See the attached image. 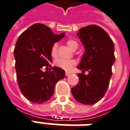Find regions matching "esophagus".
Masks as SVG:
<instances>
[{"mask_svg": "<svg viewBox=\"0 0 130 130\" xmlns=\"http://www.w3.org/2000/svg\"><path fill=\"white\" fill-rule=\"evenodd\" d=\"M70 72H65V75H66V76H69V75H70Z\"/></svg>", "mask_w": 130, "mask_h": 130, "instance_id": "1", "label": "esophagus"}]
</instances>
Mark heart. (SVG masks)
<instances>
[{"instance_id": "b5f03b06", "label": "heart", "mask_w": 130, "mask_h": 130, "mask_svg": "<svg viewBox=\"0 0 130 130\" xmlns=\"http://www.w3.org/2000/svg\"><path fill=\"white\" fill-rule=\"evenodd\" d=\"M67 44L72 50L77 48L78 47V43L73 40H68ZM57 49H58V44H57V43H55L53 44L51 49V55L53 56H55L57 54ZM55 65L58 66V68L63 69L64 70L70 71L72 70L73 65H75V61L73 60H65L62 59V58H58V59L56 60Z\"/></svg>"}]
</instances>
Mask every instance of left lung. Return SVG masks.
<instances>
[{
	"label": "left lung",
	"instance_id": "obj_1",
	"mask_svg": "<svg viewBox=\"0 0 130 130\" xmlns=\"http://www.w3.org/2000/svg\"><path fill=\"white\" fill-rule=\"evenodd\" d=\"M77 36L84 46L85 52L77 68L79 82L71 91L79 103L93 104L105 95L112 75L115 61L114 44L108 33L97 25L82 28ZM86 71L89 74L86 75Z\"/></svg>",
	"mask_w": 130,
	"mask_h": 130
}]
</instances>
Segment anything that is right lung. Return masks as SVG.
<instances>
[{
  "label": "right lung",
  "mask_w": 130,
  "mask_h": 130,
  "mask_svg": "<svg viewBox=\"0 0 130 130\" xmlns=\"http://www.w3.org/2000/svg\"><path fill=\"white\" fill-rule=\"evenodd\" d=\"M64 37L65 32L55 35L42 24H33L19 37L14 50L17 79L21 93L31 102L48 101L56 84L65 78V70L51 65V47Z\"/></svg>",
  "instance_id": "add662e5"
}]
</instances>
